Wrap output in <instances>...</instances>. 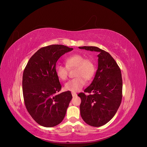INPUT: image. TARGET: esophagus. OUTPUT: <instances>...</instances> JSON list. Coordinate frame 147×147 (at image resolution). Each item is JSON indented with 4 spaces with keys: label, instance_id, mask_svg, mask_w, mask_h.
I'll list each match as a JSON object with an SVG mask.
<instances>
[{
    "label": "esophagus",
    "instance_id": "1",
    "mask_svg": "<svg viewBox=\"0 0 147 147\" xmlns=\"http://www.w3.org/2000/svg\"><path fill=\"white\" fill-rule=\"evenodd\" d=\"M71 94H72V96H77V94L75 93V92H71Z\"/></svg>",
    "mask_w": 147,
    "mask_h": 147
}]
</instances>
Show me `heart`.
Instances as JSON below:
<instances>
[{
  "instance_id": "heart-1",
  "label": "heart",
  "mask_w": 147,
  "mask_h": 147,
  "mask_svg": "<svg viewBox=\"0 0 147 147\" xmlns=\"http://www.w3.org/2000/svg\"><path fill=\"white\" fill-rule=\"evenodd\" d=\"M66 65L57 64L55 67V73L61 80L67 79L68 74V68H76L75 70L76 78L68 81L64 86L67 90L73 92L80 90L86 84L87 80L93 78L95 73V67L93 61L81 54H74L65 59Z\"/></svg>"
}]
</instances>
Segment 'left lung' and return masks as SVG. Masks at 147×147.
Returning a JSON list of instances; mask_svg holds the SVG:
<instances>
[{
    "mask_svg": "<svg viewBox=\"0 0 147 147\" xmlns=\"http://www.w3.org/2000/svg\"><path fill=\"white\" fill-rule=\"evenodd\" d=\"M79 49L98 52V66L95 78L81 92L80 115L88 125L100 127L109 122L117 111L122 99L123 81L121 70L109 53L95 46Z\"/></svg>",
    "mask_w": 147,
    "mask_h": 147,
    "instance_id": "obj_1",
    "label": "left lung"
}]
</instances>
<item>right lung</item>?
<instances>
[{
    "label": "right lung",
    "instance_id": "right-lung-1",
    "mask_svg": "<svg viewBox=\"0 0 147 147\" xmlns=\"http://www.w3.org/2000/svg\"><path fill=\"white\" fill-rule=\"evenodd\" d=\"M73 49L52 45L38 49L30 58L22 76V92L26 109L38 125L55 126L63 120L72 99L70 91L62 92L55 67L58 59Z\"/></svg>",
    "mask_w": 147,
    "mask_h": 147
}]
</instances>
